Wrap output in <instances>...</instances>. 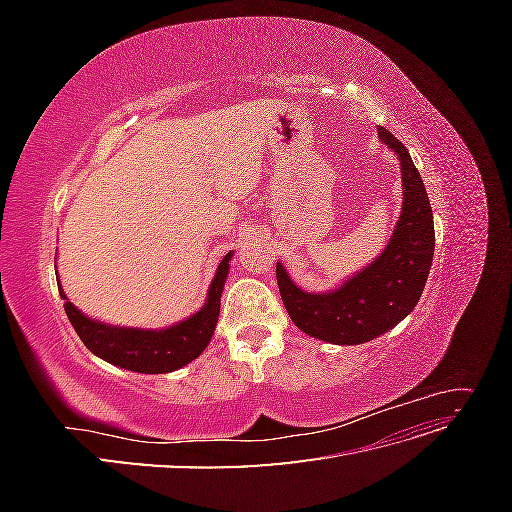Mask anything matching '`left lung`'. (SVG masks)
I'll return each instance as SVG.
<instances>
[{
    "label": "left lung",
    "mask_w": 512,
    "mask_h": 512,
    "mask_svg": "<svg viewBox=\"0 0 512 512\" xmlns=\"http://www.w3.org/2000/svg\"><path fill=\"white\" fill-rule=\"evenodd\" d=\"M380 141L401 164L404 203L384 250L361 271L327 292H307L277 262L275 275L286 312L309 337L356 346L391 331L421 299L433 260V213L425 183L404 143L378 126Z\"/></svg>",
    "instance_id": "1"
}]
</instances>
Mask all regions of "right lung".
Segmentation results:
<instances>
[{
    "instance_id": "1",
    "label": "right lung",
    "mask_w": 512,
    "mask_h": 512,
    "mask_svg": "<svg viewBox=\"0 0 512 512\" xmlns=\"http://www.w3.org/2000/svg\"><path fill=\"white\" fill-rule=\"evenodd\" d=\"M230 258L232 252H228L218 265V271L209 284L205 305L196 314L177 324H170L166 329L117 327V324L89 318L68 301L61 282H57V286L61 299L66 301L64 309L68 320L89 352H94L106 363L136 371V374H168V371L181 369L198 359L209 346L220 318V299L230 269Z\"/></svg>"
}]
</instances>
